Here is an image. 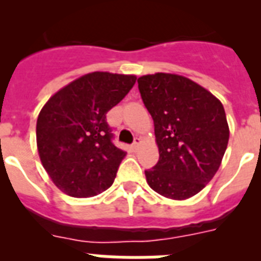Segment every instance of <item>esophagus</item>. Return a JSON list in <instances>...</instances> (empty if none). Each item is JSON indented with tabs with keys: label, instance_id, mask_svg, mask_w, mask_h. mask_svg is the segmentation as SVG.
<instances>
[{
	"label": "esophagus",
	"instance_id": "esophagus-1",
	"mask_svg": "<svg viewBox=\"0 0 261 261\" xmlns=\"http://www.w3.org/2000/svg\"><path fill=\"white\" fill-rule=\"evenodd\" d=\"M141 144H142V140H141V138H140V137H136L135 138V142H133V145H132V149H133V150H137V149H138V147H140V146H141Z\"/></svg>",
	"mask_w": 261,
	"mask_h": 261
}]
</instances>
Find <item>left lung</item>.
<instances>
[{"label":"left lung","instance_id":"obj_1","mask_svg":"<svg viewBox=\"0 0 261 261\" xmlns=\"http://www.w3.org/2000/svg\"><path fill=\"white\" fill-rule=\"evenodd\" d=\"M137 82L159 150L158 163L145 171L147 184L167 199H190L213 179L227 147L222 103L179 74H146Z\"/></svg>","mask_w":261,"mask_h":261}]
</instances>
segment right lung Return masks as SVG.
<instances>
[{
	"label": "right lung",
	"mask_w": 261,
	"mask_h": 261,
	"mask_svg": "<svg viewBox=\"0 0 261 261\" xmlns=\"http://www.w3.org/2000/svg\"><path fill=\"white\" fill-rule=\"evenodd\" d=\"M137 77L108 71L85 74L53 94L36 121L41 165L71 197H93L110 188L126 151L111 141L106 114L129 93Z\"/></svg>",
	"instance_id": "1"
}]
</instances>
